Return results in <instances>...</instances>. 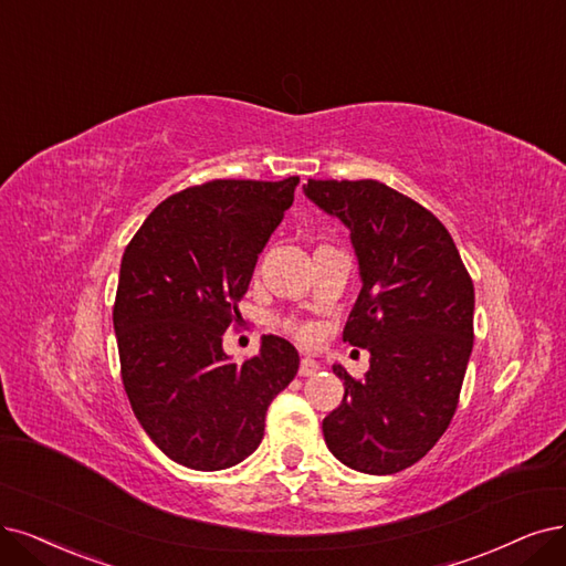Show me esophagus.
Wrapping results in <instances>:
<instances>
[{
    "label": "esophagus",
    "instance_id": "34e87169",
    "mask_svg": "<svg viewBox=\"0 0 566 566\" xmlns=\"http://www.w3.org/2000/svg\"><path fill=\"white\" fill-rule=\"evenodd\" d=\"M317 370H319V361H315L312 357H303L301 359V368H298L301 378H310V375H315Z\"/></svg>",
    "mask_w": 566,
    "mask_h": 566
}]
</instances>
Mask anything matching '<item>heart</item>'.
I'll use <instances>...</instances> for the list:
<instances>
[{"label":"heart","mask_w":566,"mask_h":566,"mask_svg":"<svg viewBox=\"0 0 566 566\" xmlns=\"http://www.w3.org/2000/svg\"><path fill=\"white\" fill-rule=\"evenodd\" d=\"M286 328L294 333V336L301 340V343H312L317 338V328L312 324H301V322H289Z\"/></svg>","instance_id":"1"}]
</instances>
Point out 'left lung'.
Returning a JSON list of instances; mask_svg holds the SVG:
<instances>
[{
    "mask_svg": "<svg viewBox=\"0 0 566 566\" xmlns=\"http://www.w3.org/2000/svg\"><path fill=\"white\" fill-rule=\"evenodd\" d=\"M305 196L347 228L361 291L343 340L370 352L364 380L336 364L343 403L324 441L354 471L412 467L452 422L473 349V282L427 207L375 179H307Z\"/></svg>",
    "mask_w": 566,
    "mask_h": 566,
    "instance_id": "1",
    "label": "left lung"
}]
</instances>
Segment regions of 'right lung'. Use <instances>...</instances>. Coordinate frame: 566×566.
Segmentation results:
<instances>
[{
  "instance_id": "1",
  "label": "right lung",
  "mask_w": 566,
  "mask_h": 566,
  "mask_svg": "<svg viewBox=\"0 0 566 566\" xmlns=\"http://www.w3.org/2000/svg\"><path fill=\"white\" fill-rule=\"evenodd\" d=\"M298 177L214 179L163 200L125 247L114 303L120 378L133 412L172 462L240 464L261 446L270 401L298 352L263 336L242 364L223 352L256 259L294 202Z\"/></svg>"
}]
</instances>
